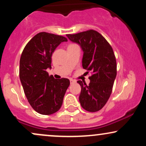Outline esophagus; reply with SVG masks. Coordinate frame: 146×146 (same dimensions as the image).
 Instances as JSON below:
<instances>
[{
  "label": "esophagus",
  "instance_id": "obj_1",
  "mask_svg": "<svg viewBox=\"0 0 146 146\" xmlns=\"http://www.w3.org/2000/svg\"><path fill=\"white\" fill-rule=\"evenodd\" d=\"M74 82H75V80H73V79H70V83L73 84Z\"/></svg>",
  "mask_w": 146,
  "mask_h": 146
}]
</instances>
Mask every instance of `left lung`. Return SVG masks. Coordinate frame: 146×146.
<instances>
[{
	"label": "left lung",
	"mask_w": 146,
	"mask_h": 146,
	"mask_svg": "<svg viewBox=\"0 0 146 146\" xmlns=\"http://www.w3.org/2000/svg\"><path fill=\"white\" fill-rule=\"evenodd\" d=\"M80 45L84 52L82 66L92 73L89 85L79 80V100L84 110L97 112L104 106L111 95L117 75V62L113 48L102 35L95 30L66 35Z\"/></svg>",
	"instance_id": "1"
}]
</instances>
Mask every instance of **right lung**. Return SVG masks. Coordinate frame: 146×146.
<instances>
[{
    "label": "right lung",
    "instance_id": "right-lung-1",
    "mask_svg": "<svg viewBox=\"0 0 146 146\" xmlns=\"http://www.w3.org/2000/svg\"><path fill=\"white\" fill-rule=\"evenodd\" d=\"M67 38L46 32L33 36L23 49L19 75L28 102L35 111L48 115L61 108L70 85L67 78L55 79L46 69L51 68V56L60 43Z\"/></svg>",
    "mask_w": 146,
    "mask_h": 146
}]
</instances>
